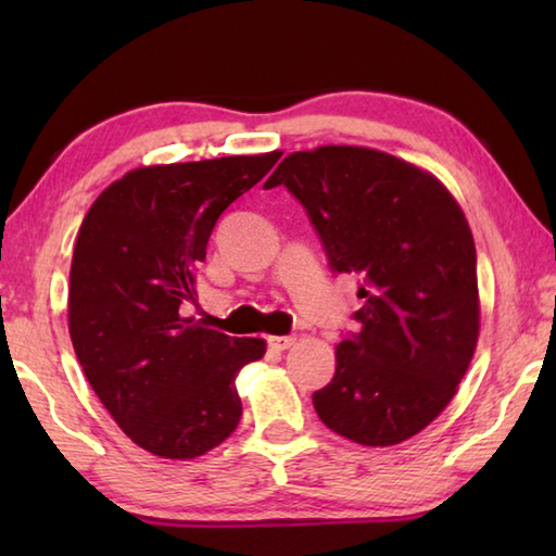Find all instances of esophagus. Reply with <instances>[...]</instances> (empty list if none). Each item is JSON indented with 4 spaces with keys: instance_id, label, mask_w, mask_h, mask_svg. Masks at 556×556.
<instances>
[{
    "instance_id": "esophagus-1",
    "label": "esophagus",
    "mask_w": 556,
    "mask_h": 556,
    "mask_svg": "<svg viewBox=\"0 0 556 556\" xmlns=\"http://www.w3.org/2000/svg\"><path fill=\"white\" fill-rule=\"evenodd\" d=\"M296 338L294 336H269L267 338V345L271 351H287V348L294 345Z\"/></svg>"
}]
</instances>
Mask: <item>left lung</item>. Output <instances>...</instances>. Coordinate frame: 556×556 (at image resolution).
<instances>
[{"instance_id": "1", "label": "left lung", "mask_w": 556, "mask_h": 556, "mask_svg": "<svg viewBox=\"0 0 556 556\" xmlns=\"http://www.w3.org/2000/svg\"><path fill=\"white\" fill-rule=\"evenodd\" d=\"M304 205L328 267L357 275V333L314 392L318 419L363 446L419 434L456 394L478 341L476 244L434 176L365 147L294 152L267 178Z\"/></svg>"}]
</instances>
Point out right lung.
I'll list each match as a JSON object with an SVG mask.
<instances>
[{
    "instance_id": "1",
    "label": "right lung",
    "mask_w": 556,
    "mask_h": 556,
    "mask_svg": "<svg viewBox=\"0 0 556 556\" xmlns=\"http://www.w3.org/2000/svg\"><path fill=\"white\" fill-rule=\"evenodd\" d=\"M281 152L144 166L112 184L78 230L68 328L75 355L119 429L164 458H195L240 425L235 378L265 355L181 316L220 215Z\"/></svg>"
}]
</instances>
